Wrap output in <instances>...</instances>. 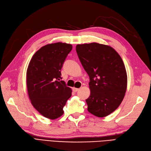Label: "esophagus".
Wrapping results in <instances>:
<instances>
[{"mask_svg":"<svg viewBox=\"0 0 151 151\" xmlns=\"http://www.w3.org/2000/svg\"><path fill=\"white\" fill-rule=\"evenodd\" d=\"M80 89L79 88H73V91L74 92H76L78 91Z\"/></svg>","mask_w":151,"mask_h":151,"instance_id":"34e87169","label":"esophagus"}]
</instances>
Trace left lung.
<instances>
[{"instance_id":"left-lung-1","label":"left lung","mask_w":151,"mask_h":151,"mask_svg":"<svg viewBox=\"0 0 151 151\" xmlns=\"http://www.w3.org/2000/svg\"><path fill=\"white\" fill-rule=\"evenodd\" d=\"M76 51L90 77L88 111L99 117L107 116L119 107L127 89L124 62L112 47L99 43L78 45Z\"/></svg>"}]
</instances>
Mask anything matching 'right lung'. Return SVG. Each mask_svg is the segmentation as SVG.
I'll return each mask as SVG.
<instances>
[{
    "label": "right lung",
    "mask_w": 151,
    "mask_h": 151,
    "mask_svg": "<svg viewBox=\"0 0 151 151\" xmlns=\"http://www.w3.org/2000/svg\"><path fill=\"white\" fill-rule=\"evenodd\" d=\"M72 45L56 42L40 48L29 64L27 87L31 103L46 118L61 116L66 101L71 96V88L62 81L61 70Z\"/></svg>",
    "instance_id": "right-lung-1"
}]
</instances>
